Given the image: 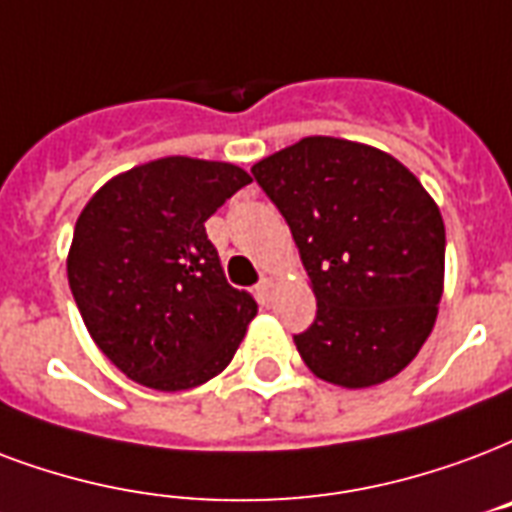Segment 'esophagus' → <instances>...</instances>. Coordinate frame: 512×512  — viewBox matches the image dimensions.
I'll return each instance as SVG.
<instances>
[{"mask_svg": "<svg viewBox=\"0 0 512 512\" xmlns=\"http://www.w3.org/2000/svg\"><path fill=\"white\" fill-rule=\"evenodd\" d=\"M273 287H276V282H273L271 276H265L263 282L257 284V295H260V300H271Z\"/></svg>", "mask_w": 512, "mask_h": 512, "instance_id": "obj_1", "label": "esophagus"}]
</instances>
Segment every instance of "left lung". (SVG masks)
<instances>
[{
	"mask_svg": "<svg viewBox=\"0 0 512 512\" xmlns=\"http://www.w3.org/2000/svg\"><path fill=\"white\" fill-rule=\"evenodd\" d=\"M282 212L317 298L295 335L327 384L368 389L405 370L438 319L446 225L435 198L395 155L338 136H306L252 166Z\"/></svg>",
	"mask_w": 512,
	"mask_h": 512,
	"instance_id": "obj_1",
	"label": "left lung"
}]
</instances>
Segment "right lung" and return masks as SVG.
Returning a JSON list of instances; mask_svg holds the SVG:
<instances>
[{
    "label": "right lung",
    "mask_w": 512,
    "mask_h": 512,
    "mask_svg": "<svg viewBox=\"0 0 512 512\" xmlns=\"http://www.w3.org/2000/svg\"><path fill=\"white\" fill-rule=\"evenodd\" d=\"M222 161L169 155L117 174L74 225L66 276L93 343L155 392H185L228 368L257 303L225 282L204 222L249 185Z\"/></svg>",
    "instance_id": "1"
}]
</instances>
